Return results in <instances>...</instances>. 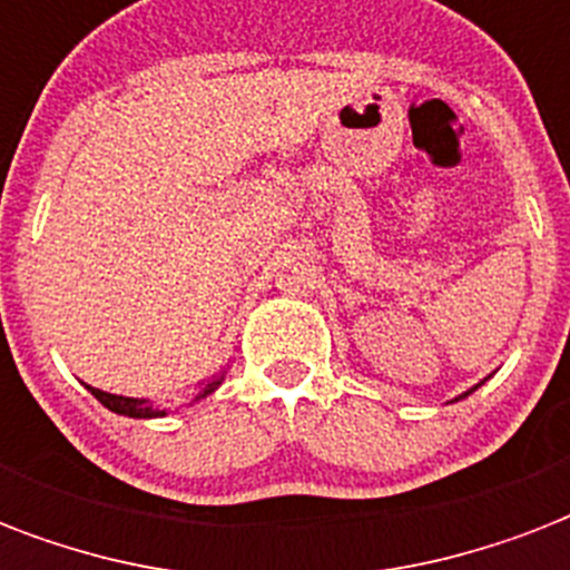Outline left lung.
Masks as SVG:
<instances>
[{
    "label": "left lung",
    "mask_w": 570,
    "mask_h": 570,
    "mask_svg": "<svg viewBox=\"0 0 570 570\" xmlns=\"http://www.w3.org/2000/svg\"><path fill=\"white\" fill-rule=\"evenodd\" d=\"M488 379H491V375H488ZM488 379H485V381H488ZM485 381H479V384H485ZM479 384H473V387H470V390H468V393H461V396H455V399H452V402H459V399L470 396V393H473V390H476V387H479Z\"/></svg>",
    "instance_id": "left-lung-1"
}]
</instances>
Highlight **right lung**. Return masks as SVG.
<instances>
[{
  "label": "right lung",
  "mask_w": 570,
  "mask_h": 570,
  "mask_svg": "<svg viewBox=\"0 0 570 570\" xmlns=\"http://www.w3.org/2000/svg\"><path fill=\"white\" fill-rule=\"evenodd\" d=\"M224 373H227V370H222V373L213 375V379L206 381L204 390H200V393H197V396H195V402H197V399L209 396V393H213V390H218V384H222V381H224ZM85 387L91 390L94 396L100 399L102 405L109 407V411H115V414L136 416V420H154V416H165L163 407H156L154 402H150V399L118 396V393H106V390H97V387H91V384H85Z\"/></svg>",
  "instance_id": "1"
}]
</instances>
